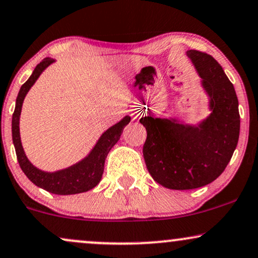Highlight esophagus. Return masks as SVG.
Segmentation results:
<instances>
[{
  "mask_svg": "<svg viewBox=\"0 0 258 258\" xmlns=\"http://www.w3.org/2000/svg\"><path fill=\"white\" fill-rule=\"evenodd\" d=\"M132 116L135 117V119H138V117L141 116V113H139V111H137V110L132 111Z\"/></svg>",
  "mask_w": 258,
  "mask_h": 258,
  "instance_id": "esophagus-1",
  "label": "esophagus"
}]
</instances>
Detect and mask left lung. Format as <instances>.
<instances>
[{
  "label": "left lung",
  "instance_id": "obj_1",
  "mask_svg": "<svg viewBox=\"0 0 258 258\" xmlns=\"http://www.w3.org/2000/svg\"><path fill=\"white\" fill-rule=\"evenodd\" d=\"M186 54L209 96L210 115L197 126L150 115L139 120L148 133L143 156L149 173L170 190H192L219 178L237 148L240 130L234 86L219 62L198 50Z\"/></svg>",
  "mask_w": 258,
  "mask_h": 258
}]
</instances>
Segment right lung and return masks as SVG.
Here are the masks:
<instances>
[{
    "label": "right lung",
    "instance_id": "1",
    "mask_svg": "<svg viewBox=\"0 0 258 258\" xmlns=\"http://www.w3.org/2000/svg\"><path fill=\"white\" fill-rule=\"evenodd\" d=\"M54 61V58L50 57H45L44 60H42V62L37 64L27 82L24 83L20 88L17 102H15L13 119H12V137H13L15 153H17V159L20 164V168L23 169L25 175L33 184L54 195L82 194V192H86L94 188L101 181L107 155L120 139L121 133H122L127 123L131 121V117L127 115L115 125L111 126L110 128H108L96 143L91 153L85 159L68 167V168L50 173L40 170L33 166L25 155L20 141L19 119L21 107H23L25 96L29 92L31 86L36 83V80L38 79L43 71Z\"/></svg>",
    "mask_w": 258,
    "mask_h": 258
}]
</instances>
